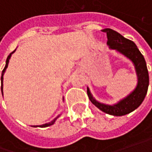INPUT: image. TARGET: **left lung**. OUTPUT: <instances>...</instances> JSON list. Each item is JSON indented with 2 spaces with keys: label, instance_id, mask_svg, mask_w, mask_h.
Returning a JSON list of instances; mask_svg holds the SVG:
<instances>
[{
  "label": "left lung",
  "instance_id": "obj_1",
  "mask_svg": "<svg viewBox=\"0 0 152 152\" xmlns=\"http://www.w3.org/2000/svg\"><path fill=\"white\" fill-rule=\"evenodd\" d=\"M103 31L107 32V44L109 49L116 51L132 63L137 75V85L131 93L114 104H106L98 102L90 92L88 87L87 88V93L90 102L100 110L113 116H122L137 109L147 94L149 73L146 62L134 42L124 38L119 32L110 28H106Z\"/></svg>",
  "mask_w": 152,
  "mask_h": 152
}]
</instances>
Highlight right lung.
<instances>
[{
  "label": "right lung",
  "instance_id": "add662e5",
  "mask_svg": "<svg viewBox=\"0 0 152 152\" xmlns=\"http://www.w3.org/2000/svg\"><path fill=\"white\" fill-rule=\"evenodd\" d=\"M15 50H14L12 53H10L9 55H8V57H7V60H6V65H5V68L3 69V70H2V73H1V93L3 94V76H4L5 72H6V69H7V66H8V63H9V60H10V58H11V57H12V54L14 53ZM63 101H64V99H63ZM62 114V113H60V114H58V116L55 118V119H53L51 121H50V122H48V123H45V124H43V125H40V126H31L32 127H47V126H51V125H53L55 122H56V121L58 120V118L60 117V115Z\"/></svg>",
  "mask_w": 152,
  "mask_h": 152
}]
</instances>
